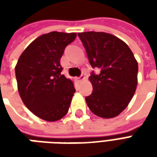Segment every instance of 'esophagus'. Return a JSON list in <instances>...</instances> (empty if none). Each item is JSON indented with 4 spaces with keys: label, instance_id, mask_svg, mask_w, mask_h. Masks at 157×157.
<instances>
[{
    "label": "esophagus",
    "instance_id": "esophagus-1",
    "mask_svg": "<svg viewBox=\"0 0 157 157\" xmlns=\"http://www.w3.org/2000/svg\"><path fill=\"white\" fill-rule=\"evenodd\" d=\"M86 79V76L84 75H82L80 77H77V81L78 82H82V81H83V80H85Z\"/></svg>",
    "mask_w": 157,
    "mask_h": 157
}]
</instances>
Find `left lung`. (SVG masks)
<instances>
[{
	"label": "left lung",
	"instance_id": "obj_1",
	"mask_svg": "<svg viewBox=\"0 0 157 157\" xmlns=\"http://www.w3.org/2000/svg\"><path fill=\"white\" fill-rule=\"evenodd\" d=\"M92 67L101 70L89 76L93 92L86 98L90 110L103 118L118 116L135 94L138 63L131 49L118 37L103 32L79 33Z\"/></svg>",
	"mask_w": 157,
	"mask_h": 157
}]
</instances>
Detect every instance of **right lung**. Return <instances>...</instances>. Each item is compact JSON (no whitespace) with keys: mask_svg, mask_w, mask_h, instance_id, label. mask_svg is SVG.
I'll return each mask as SVG.
<instances>
[{"mask_svg":"<svg viewBox=\"0 0 157 157\" xmlns=\"http://www.w3.org/2000/svg\"><path fill=\"white\" fill-rule=\"evenodd\" d=\"M75 38V33L43 34L25 48L16 65L22 102L45 121H57L68 113L75 90L71 80L60 74V58L65 47Z\"/></svg>","mask_w":157,"mask_h":157,"instance_id":"obj_1","label":"right lung"}]
</instances>
